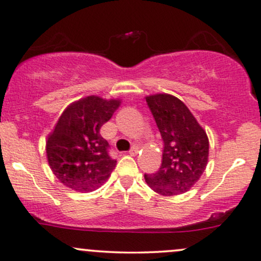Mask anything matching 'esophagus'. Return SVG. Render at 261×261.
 Returning a JSON list of instances; mask_svg holds the SVG:
<instances>
[{"label":"esophagus","mask_w":261,"mask_h":261,"mask_svg":"<svg viewBox=\"0 0 261 261\" xmlns=\"http://www.w3.org/2000/svg\"><path fill=\"white\" fill-rule=\"evenodd\" d=\"M138 149H140V148L136 147V146H134V147L130 149V151H128V154H130L131 156H135V155H137Z\"/></svg>","instance_id":"esophagus-1"}]
</instances>
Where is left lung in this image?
I'll return each mask as SVG.
<instances>
[{
    "instance_id": "left-lung-1",
    "label": "left lung",
    "mask_w": 261,
    "mask_h": 261,
    "mask_svg": "<svg viewBox=\"0 0 261 261\" xmlns=\"http://www.w3.org/2000/svg\"><path fill=\"white\" fill-rule=\"evenodd\" d=\"M146 101L163 137L164 151L159 171L144 174V179L160 195L187 193L206 170L210 151L206 131L173 95H149Z\"/></svg>"
}]
</instances>
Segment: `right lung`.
I'll use <instances>...</instances> for the list:
<instances>
[{
  "label": "right lung",
  "instance_id": "obj_1",
  "mask_svg": "<svg viewBox=\"0 0 261 261\" xmlns=\"http://www.w3.org/2000/svg\"><path fill=\"white\" fill-rule=\"evenodd\" d=\"M120 98L90 95L66 107L45 142L48 164L65 187L90 193L110 178L117 160L108 155L100 128L120 106Z\"/></svg>",
  "mask_w": 261,
  "mask_h": 261
}]
</instances>
